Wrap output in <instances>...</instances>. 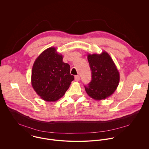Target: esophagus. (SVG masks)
Here are the masks:
<instances>
[{"instance_id":"1","label":"esophagus","mask_w":149,"mask_h":149,"mask_svg":"<svg viewBox=\"0 0 149 149\" xmlns=\"http://www.w3.org/2000/svg\"><path fill=\"white\" fill-rule=\"evenodd\" d=\"M74 80H75V81H79V80H80V76H79V75L76 76L74 77Z\"/></svg>"}]
</instances>
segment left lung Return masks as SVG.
Listing matches in <instances>:
<instances>
[{"instance_id": "obj_1", "label": "left lung", "mask_w": 149, "mask_h": 149, "mask_svg": "<svg viewBox=\"0 0 149 149\" xmlns=\"http://www.w3.org/2000/svg\"><path fill=\"white\" fill-rule=\"evenodd\" d=\"M88 61L92 80L88 84L84 85L85 91L95 100L105 99L117 88L120 79L119 72L106 52L100 54H89Z\"/></svg>"}]
</instances>
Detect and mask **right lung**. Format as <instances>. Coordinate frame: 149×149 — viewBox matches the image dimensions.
Masks as SVG:
<instances>
[{"instance_id":"add662e5","label":"right lung","mask_w":149,"mask_h":149,"mask_svg":"<svg viewBox=\"0 0 149 149\" xmlns=\"http://www.w3.org/2000/svg\"><path fill=\"white\" fill-rule=\"evenodd\" d=\"M70 65L63 61V56L54 47L43 51L35 61L31 74V84L44 100L54 102L63 97L74 80Z\"/></svg>"}]
</instances>
